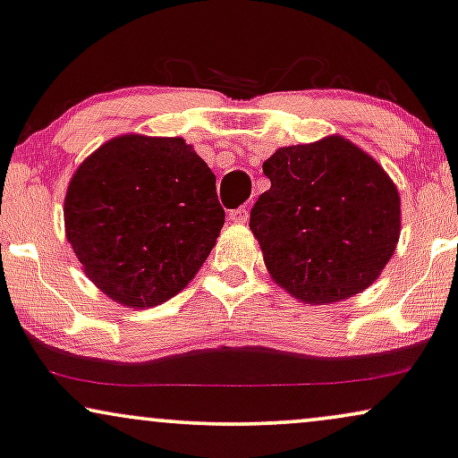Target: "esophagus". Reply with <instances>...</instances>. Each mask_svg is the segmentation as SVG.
Returning a JSON list of instances; mask_svg holds the SVG:
<instances>
[{"label":"esophagus","mask_w":458,"mask_h":458,"mask_svg":"<svg viewBox=\"0 0 458 458\" xmlns=\"http://www.w3.org/2000/svg\"><path fill=\"white\" fill-rule=\"evenodd\" d=\"M228 219L233 224H245L247 222V211L245 209H234L228 213Z\"/></svg>","instance_id":"obj_1"}]
</instances>
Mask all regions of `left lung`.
<instances>
[{
    "mask_svg": "<svg viewBox=\"0 0 458 458\" xmlns=\"http://www.w3.org/2000/svg\"><path fill=\"white\" fill-rule=\"evenodd\" d=\"M270 190L249 228L272 281L306 304H334L378 279L399 241L395 183L340 135L276 149L264 162Z\"/></svg>",
    "mask_w": 458,
    "mask_h": 458,
    "instance_id": "obj_1",
    "label": "left lung"
}]
</instances>
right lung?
I'll return each instance as SVG.
<instances>
[{
  "instance_id": "right-lung-1",
  "label": "right lung",
  "mask_w": 458,
  "mask_h": 458,
  "mask_svg": "<svg viewBox=\"0 0 458 458\" xmlns=\"http://www.w3.org/2000/svg\"><path fill=\"white\" fill-rule=\"evenodd\" d=\"M65 234L86 276L129 309L175 296L224 225L216 175L182 137L123 135L69 182Z\"/></svg>"
}]
</instances>
